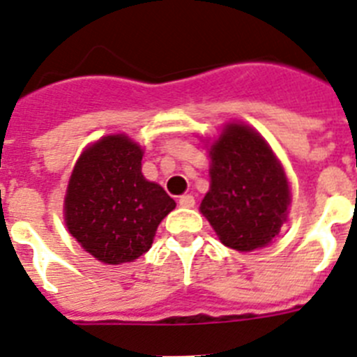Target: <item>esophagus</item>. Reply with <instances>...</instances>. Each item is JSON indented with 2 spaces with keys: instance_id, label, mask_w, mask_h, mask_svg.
I'll return each instance as SVG.
<instances>
[{
  "instance_id": "1",
  "label": "esophagus",
  "mask_w": 357,
  "mask_h": 357,
  "mask_svg": "<svg viewBox=\"0 0 357 357\" xmlns=\"http://www.w3.org/2000/svg\"><path fill=\"white\" fill-rule=\"evenodd\" d=\"M179 206H181V208H194L195 206L194 195H190V194L181 195V197H179Z\"/></svg>"
}]
</instances>
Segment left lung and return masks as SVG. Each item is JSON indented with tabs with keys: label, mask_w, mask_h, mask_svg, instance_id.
<instances>
[{
	"label": "left lung",
	"mask_w": 357,
	"mask_h": 357,
	"mask_svg": "<svg viewBox=\"0 0 357 357\" xmlns=\"http://www.w3.org/2000/svg\"><path fill=\"white\" fill-rule=\"evenodd\" d=\"M210 158L201 213L226 247L250 252L268 245L290 206L288 179L271 146L252 128L229 123L211 144Z\"/></svg>",
	"instance_id": "left-lung-1"
}]
</instances>
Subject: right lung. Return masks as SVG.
I'll return each mask as SVG.
<instances>
[{
  "label": "right lung",
  "instance_id": "1",
  "mask_svg": "<svg viewBox=\"0 0 357 357\" xmlns=\"http://www.w3.org/2000/svg\"><path fill=\"white\" fill-rule=\"evenodd\" d=\"M144 151L126 135H108L86 147L63 201L69 233L108 265L147 252L156 227L176 208L162 186L142 174Z\"/></svg>",
  "mask_w": 357,
  "mask_h": 357
}]
</instances>
